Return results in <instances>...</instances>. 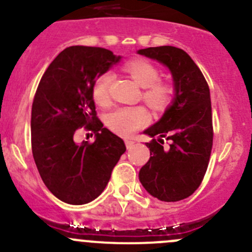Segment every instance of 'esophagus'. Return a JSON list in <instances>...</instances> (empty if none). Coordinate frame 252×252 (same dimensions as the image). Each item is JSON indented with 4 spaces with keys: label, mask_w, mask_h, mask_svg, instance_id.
<instances>
[{
    "label": "esophagus",
    "mask_w": 252,
    "mask_h": 252,
    "mask_svg": "<svg viewBox=\"0 0 252 252\" xmlns=\"http://www.w3.org/2000/svg\"><path fill=\"white\" fill-rule=\"evenodd\" d=\"M134 144H135V142H134L133 140H129V139H128V140H126V149H128V150H130L131 147L134 146Z\"/></svg>",
    "instance_id": "1"
}]
</instances>
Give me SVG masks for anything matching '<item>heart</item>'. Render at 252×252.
<instances>
[{
	"instance_id": "obj_1",
	"label": "heart",
	"mask_w": 252,
	"mask_h": 252,
	"mask_svg": "<svg viewBox=\"0 0 252 252\" xmlns=\"http://www.w3.org/2000/svg\"><path fill=\"white\" fill-rule=\"evenodd\" d=\"M124 70L142 89L144 101L155 111H162L172 102L173 86L158 81L159 72L152 63L145 60H134L124 65ZM113 81L111 72L100 74L93 86V97L98 105H106L110 98V88ZM150 116L142 107H119L108 116V126L114 133L129 136L146 126Z\"/></svg>"
}]
</instances>
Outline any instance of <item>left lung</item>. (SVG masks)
<instances>
[{"label":"left lung","instance_id":"obj_1","mask_svg":"<svg viewBox=\"0 0 252 252\" xmlns=\"http://www.w3.org/2000/svg\"><path fill=\"white\" fill-rule=\"evenodd\" d=\"M139 55L168 68L174 96L164 113L144 134L150 159L139 172V180L151 196L166 202L189 197L201 184L210 161L213 130L210 89L201 70L182 48H142ZM171 140L168 150L161 139Z\"/></svg>","mask_w":252,"mask_h":252}]
</instances>
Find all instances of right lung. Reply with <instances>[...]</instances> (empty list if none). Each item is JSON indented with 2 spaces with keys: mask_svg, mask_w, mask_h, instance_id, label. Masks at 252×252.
Wrapping results in <instances>:
<instances>
[{
  "mask_svg": "<svg viewBox=\"0 0 252 252\" xmlns=\"http://www.w3.org/2000/svg\"><path fill=\"white\" fill-rule=\"evenodd\" d=\"M121 60L106 48L67 47L51 62L37 86L32 108V156L47 189L65 204L95 200L126 150L96 117L93 97L98 75ZM81 126L95 133L93 144L74 141Z\"/></svg>",
  "mask_w": 252,
  "mask_h": 252,
  "instance_id": "add662e5",
  "label": "right lung"
}]
</instances>
